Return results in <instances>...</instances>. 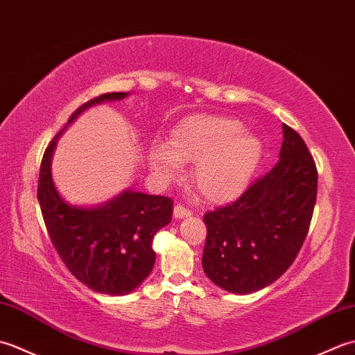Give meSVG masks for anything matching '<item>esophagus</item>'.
Listing matches in <instances>:
<instances>
[{"label": "esophagus", "instance_id": "34e87169", "mask_svg": "<svg viewBox=\"0 0 355 355\" xmlns=\"http://www.w3.org/2000/svg\"><path fill=\"white\" fill-rule=\"evenodd\" d=\"M191 215H192L191 210L186 209L184 206H182V205L173 206V216L178 218V220H182V218H187V216H191Z\"/></svg>", "mask_w": 355, "mask_h": 355}]
</instances>
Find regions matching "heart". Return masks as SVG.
Segmentation results:
<instances>
[{
    "instance_id": "b5f03b06",
    "label": "heart",
    "mask_w": 355,
    "mask_h": 355,
    "mask_svg": "<svg viewBox=\"0 0 355 355\" xmlns=\"http://www.w3.org/2000/svg\"><path fill=\"white\" fill-rule=\"evenodd\" d=\"M169 146L149 153V168L163 182H172L195 163L193 182L212 202H227L243 193L259 168L263 145L236 119L193 116L182 120L169 135Z\"/></svg>"
}]
</instances>
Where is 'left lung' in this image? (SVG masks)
Returning a JSON list of instances; mask_svg holds the SVG:
<instances>
[{"instance_id":"obj_1","label":"left lung","mask_w":355,"mask_h":355,"mask_svg":"<svg viewBox=\"0 0 355 355\" xmlns=\"http://www.w3.org/2000/svg\"><path fill=\"white\" fill-rule=\"evenodd\" d=\"M279 162L227 206L202 216V270L223 290L248 294L273 284L296 259L313 218L318 169L304 139L282 125Z\"/></svg>"}]
</instances>
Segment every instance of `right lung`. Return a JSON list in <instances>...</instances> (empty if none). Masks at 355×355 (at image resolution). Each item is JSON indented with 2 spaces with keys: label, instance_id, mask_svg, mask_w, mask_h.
Instances as JSON below:
<instances>
[{
  "label": "right lung",
  "instance_id": "obj_1",
  "mask_svg": "<svg viewBox=\"0 0 355 355\" xmlns=\"http://www.w3.org/2000/svg\"><path fill=\"white\" fill-rule=\"evenodd\" d=\"M126 96L128 93L97 96L80 105L67 125L92 105L120 101ZM62 131L45 149L37 182V201L51 243L65 267L89 290L111 296L131 293L154 267L153 239L169 224L173 202L162 195L125 191L97 207L69 205L51 178V155Z\"/></svg>",
  "mask_w": 355,
  "mask_h": 355
}]
</instances>
